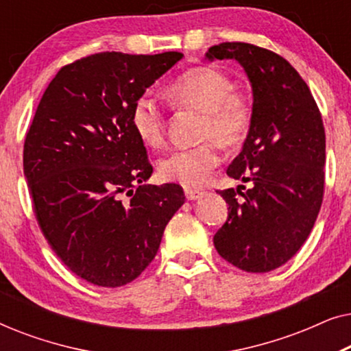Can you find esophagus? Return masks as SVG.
Here are the masks:
<instances>
[{
	"label": "esophagus",
	"mask_w": 351,
	"mask_h": 351,
	"mask_svg": "<svg viewBox=\"0 0 351 351\" xmlns=\"http://www.w3.org/2000/svg\"><path fill=\"white\" fill-rule=\"evenodd\" d=\"M185 198L189 201H193V199H198L201 196L204 195V191L201 190H196V189H190V186H185Z\"/></svg>",
	"instance_id": "1"
}]
</instances>
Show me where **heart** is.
<instances>
[{"mask_svg":"<svg viewBox=\"0 0 351 351\" xmlns=\"http://www.w3.org/2000/svg\"><path fill=\"white\" fill-rule=\"evenodd\" d=\"M234 81L214 66H193L167 88L177 107L203 112L198 138L190 148H177L158 161V174L166 182L186 186L201 185L220 165V145L232 148L251 131L254 107L251 99L234 93ZM131 123L138 138L148 147H161L166 137V117L160 104L142 95L132 105Z\"/></svg>","mask_w":351,"mask_h":351,"instance_id":"obj_1","label":"heart"}]
</instances>
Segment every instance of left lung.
<instances>
[{"label": "left lung", "mask_w": 351, "mask_h": 351, "mask_svg": "<svg viewBox=\"0 0 351 351\" xmlns=\"http://www.w3.org/2000/svg\"><path fill=\"white\" fill-rule=\"evenodd\" d=\"M206 57L238 60L254 94L251 131L227 169L251 186L219 190L228 217L214 234V246L244 271H271L295 256L318 217L324 195L323 118L308 86L276 52L220 43Z\"/></svg>", "instance_id": "1"}]
</instances>
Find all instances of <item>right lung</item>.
<instances>
[{
    "label": "right lung",
    "instance_id": "right-lung-1",
    "mask_svg": "<svg viewBox=\"0 0 351 351\" xmlns=\"http://www.w3.org/2000/svg\"><path fill=\"white\" fill-rule=\"evenodd\" d=\"M182 57H83L62 66L38 104L23 143L33 213L57 257L90 285L136 280L185 203L177 184L143 185L153 167L131 123L134 102Z\"/></svg>",
    "mask_w": 351,
    "mask_h": 351
}]
</instances>
